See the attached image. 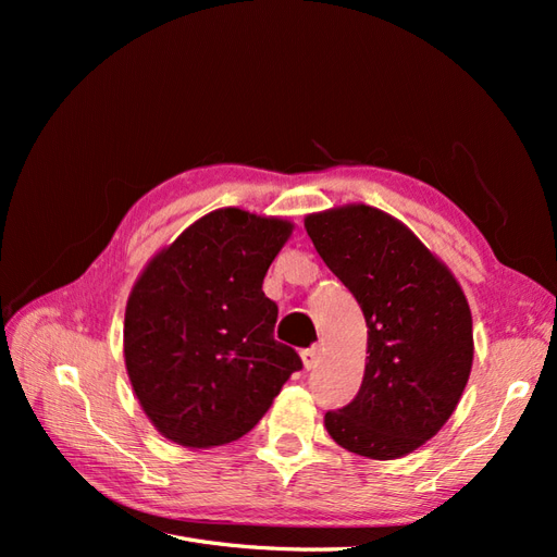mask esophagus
I'll return each mask as SVG.
<instances>
[{
	"label": "esophagus",
	"instance_id": "esophagus-1",
	"mask_svg": "<svg viewBox=\"0 0 557 557\" xmlns=\"http://www.w3.org/2000/svg\"><path fill=\"white\" fill-rule=\"evenodd\" d=\"M318 360H320V348L318 346L301 350V362H305V369H313L318 364Z\"/></svg>",
	"mask_w": 557,
	"mask_h": 557
}]
</instances>
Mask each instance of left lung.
Here are the masks:
<instances>
[{
	"label": "left lung",
	"instance_id": "obj_1",
	"mask_svg": "<svg viewBox=\"0 0 557 557\" xmlns=\"http://www.w3.org/2000/svg\"><path fill=\"white\" fill-rule=\"evenodd\" d=\"M318 256L367 323L362 385L325 413L342 448L395 460L423 446L458 407L474 360L467 297L450 269L397 218L367 205L311 213Z\"/></svg>",
	"mask_w": 557,
	"mask_h": 557
}]
</instances>
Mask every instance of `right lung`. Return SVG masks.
<instances>
[{"label":"right lung","instance_id":"right-lung-1","mask_svg":"<svg viewBox=\"0 0 557 557\" xmlns=\"http://www.w3.org/2000/svg\"><path fill=\"white\" fill-rule=\"evenodd\" d=\"M293 223L242 209L199 218L134 283L125 367L144 413L185 448L237 442L299 372L274 339L278 307L262 281Z\"/></svg>","mask_w":557,"mask_h":557}]
</instances>
